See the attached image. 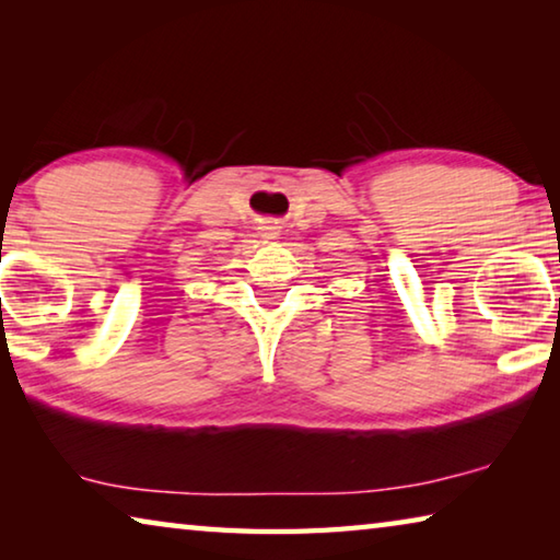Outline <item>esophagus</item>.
<instances>
[{"label": "esophagus", "instance_id": "esophagus-1", "mask_svg": "<svg viewBox=\"0 0 560 560\" xmlns=\"http://www.w3.org/2000/svg\"><path fill=\"white\" fill-rule=\"evenodd\" d=\"M259 232H261L264 240H273V236H279V226H277V224H271V222H267L264 226H259Z\"/></svg>", "mask_w": 560, "mask_h": 560}]
</instances>
